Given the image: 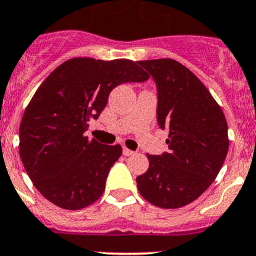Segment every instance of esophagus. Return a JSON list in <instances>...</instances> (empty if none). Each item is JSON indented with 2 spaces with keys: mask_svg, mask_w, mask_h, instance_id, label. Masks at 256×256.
<instances>
[{
  "mask_svg": "<svg viewBox=\"0 0 256 256\" xmlns=\"http://www.w3.org/2000/svg\"><path fill=\"white\" fill-rule=\"evenodd\" d=\"M122 153H124V156H126V157H128V156H132V154H134V150H128V148H124V150H122Z\"/></svg>",
  "mask_w": 256,
  "mask_h": 256,
  "instance_id": "obj_1",
  "label": "esophagus"
}]
</instances>
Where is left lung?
Returning a JSON list of instances; mask_svg holds the SVG:
<instances>
[{"label":"left lung","instance_id":"8db88e82","mask_svg":"<svg viewBox=\"0 0 256 256\" xmlns=\"http://www.w3.org/2000/svg\"><path fill=\"white\" fill-rule=\"evenodd\" d=\"M157 88V122L168 130V152L146 154L150 168L136 178L152 205L178 208L197 200L219 174L228 152L222 108L186 66L172 59L138 62Z\"/></svg>","mask_w":256,"mask_h":256}]
</instances>
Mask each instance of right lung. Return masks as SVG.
<instances>
[{
	"label": "right lung",
	"mask_w": 256,
	"mask_h": 256,
	"mask_svg": "<svg viewBox=\"0 0 256 256\" xmlns=\"http://www.w3.org/2000/svg\"><path fill=\"white\" fill-rule=\"evenodd\" d=\"M150 78L128 59L74 58L51 72L26 106L19 128V152L26 174L46 200L80 210L100 198L121 146L88 140L116 86Z\"/></svg>",
	"instance_id": "add662e5"
}]
</instances>
